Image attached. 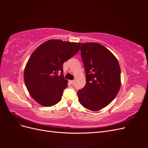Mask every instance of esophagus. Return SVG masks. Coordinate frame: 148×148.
<instances>
[{
	"label": "esophagus",
	"instance_id": "esophagus-1",
	"mask_svg": "<svg viewBox=\"0 0 148 148\" xmlns=\"http://www.w3.org/2000/svg\"><path fill=\"white\" fill-rule=\"evenodd\" d=\"M70 83L71 84H73L74 83H75V81H74V80H70Z\"/></svg>",
	"mask_w": 148,
	"mask_h": 148
}]
</instances>
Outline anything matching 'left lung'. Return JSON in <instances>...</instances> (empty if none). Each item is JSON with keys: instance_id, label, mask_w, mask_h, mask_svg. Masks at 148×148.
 Returning a JSON list of instances; mask_svg holds the SVG:
<instances>
[{"instance_id": "obj_1", "label": "left lung", "mask_w": 148, "mask_h": 148, "mask_svg": "<svg viewBox=\"0 0 148 148\" xmlns=\"http://www.w3.org/2000/svg\"><path fill=\"white\" fill-rule=\"evenodd\" d=\"M80 50L86 83L78 90V99L84 108L99 110L108 106L119 91L121 71L119 62L112 53L99 43H82Z\"/></svg>"}]
</instances>
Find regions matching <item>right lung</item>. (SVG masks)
<instances>
[{
	"label": "right lung",
	"mask_w": 148,
	"mask_h": 148,
	"mask_svg": "<svg viewBox=\"0 0 148 148\" xmlns=\"http://www.w3.org/2000/svg\"><path fill=\"white\" fill-rule=\"evenodd\" d=\"M79 47V42L51 39L31 54L25 69V83L31 96L39 104L51 107L60 101L68 86L62 74L63 64L78 52Z\"/></svg>",
	"instance_id": "add662e5"
}]
</instances>
